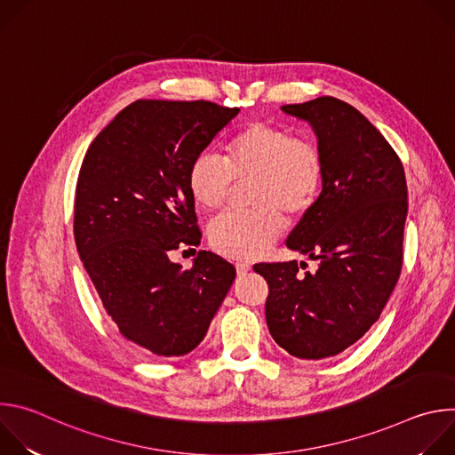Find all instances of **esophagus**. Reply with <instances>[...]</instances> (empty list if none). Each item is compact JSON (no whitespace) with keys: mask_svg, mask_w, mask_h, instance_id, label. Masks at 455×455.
Masks as SVG:
<instances>
[{"mask_svg":"<svg viewBox=\"0 0 455 455\" xmlns=\"http://www.w3.org/2000/svg\"><path fill=\"white\" fill-rule=\"evenodd\" d=\"M235 270H237L239 275H246V274L251 270V267H250L248 263H237V265H235Z\"/></svg>","mask_w":455,"mask_h":455,"instance_id":"obj_1","label":"esophagus"}]
</instances>
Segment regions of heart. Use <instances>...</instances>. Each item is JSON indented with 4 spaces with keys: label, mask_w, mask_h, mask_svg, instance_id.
<instances>
[{
    "label": "heart",
    "mask_w": 455,
    "mask_h": 455,
    "mask_svg": "<svg viewBox=\"0 0 455 455\" xmlns=\"http://www.w3.org/2000/svg\"><path fill=\"white\" fill-rule=\"evenodd\" d=\"M248 187V212H228L209 227L212 248L248 261L263 255L284 228V216L304 218L323 185V158L316 146L293 139L286 127L248 122L227 142L223 160L202 153L187 171L190 198L205 211L225 205L235 185Z\"/></svg>",
    "instance_id": "obj_1"
}]
</instances>
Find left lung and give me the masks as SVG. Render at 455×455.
Returning <instances> with one entry per match:
<instances>
[{
    "label": "left lung",
    "instance_id": "left-lung-1",
    "mask_svg": "<svg viewBox=\"0 0 455 455\" xmlns=\"http://www.w3.org/2000/svg\"><path fill=\"white\" fill-rule=\"evenodd\" d=\"M281 109L311 125L323 158L320 196L286 241L318 267L304 275L297 261L253 270L268 283L274 340L291 356L322 360L371 330L398 283L407 181L391 144L351 104L318 97Z\"/></svg>",
    "mask_w": 455,
    "mask_h": 455
}]
</instances>
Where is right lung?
<instances>
[{"label": "right lung", "instance_id": "1", "mask_svg": "<svg viewBox=\"0 0 455 455\" xmlns=\"http://www.w3.org/2000/svg\"><path fill=\"white\" fill-rule=\"evenodd\" d=\"M237 113L207 100H137L84 156L77 251L118 331L148 356L196 349L235 279V268L212 251L200 250L190 270L169 251L200 244L187 171Z\"/></svg>", "mask_w": 455, "mask_h": 455}]
</instances>
